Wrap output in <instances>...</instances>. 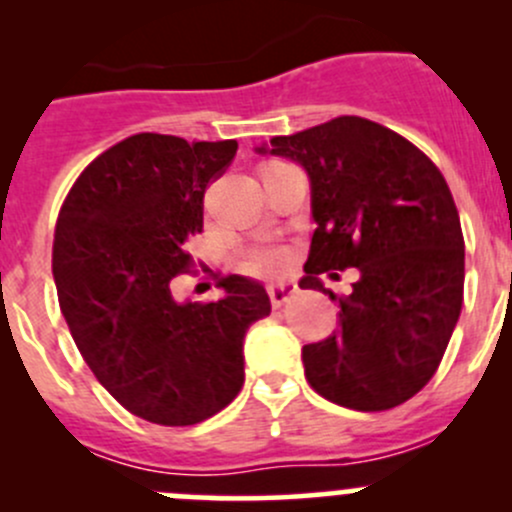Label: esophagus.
Returning <instances> with one entry per match:
<instances>
[{
  "mask_svg": "<svg viewBox=\"0 0 512 512\" xmlns=\"http://www.w3.org/2000/svg\"><path fill=\"white\" fill-rule=\"evenodd\" d=\"M267 294H270L272 307H282V304L289 302V299L297 294V285H294V282H272V285L267 287Z\"/></svg>",
  "mask_w": 512,
  "mask_h": 512,
  "instance_id": "34e87169",
  "label": "esophagus"
}]
</instances>
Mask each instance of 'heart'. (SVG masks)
Returning a JSON list of instances; mask_svg holds the SVG:
<instances>
[{
    "label": "heart",
    "mask_w": 512,
    "mask_h": 512,
    "mask_svg": "<svg viewBox=\"0 0 512 512\" xmlns=\"http://www.w3.org/2000/svg\"><path fill=\"white\" fill-rule=\"evenodd\" d=\"M287 252L282 247H260V250L250 252L245 260V270L252 275H277L285 270Z\"/></svg>",
    "instance_id": "b5f03b06"
}]
</instances>
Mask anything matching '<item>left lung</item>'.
I'll return each mask as SVG.
<instances>
[{
  "label": "left lung",
  "mask_w": 512,
  "mask_h": 512,
  "mask_svg": "<svg viewBox=\"0 0 512 512\" xmlns=\"http://www.w3.org/2000/svg\"><path fill=\"white\" fill-rule=\"evenodd\" d=\"M270 143L312 183L317 230L299 287L342 307L337 332L302 349L304 376L332 404L394 409L431 381L461 317L466 242L446 178L414 143L359 116ZM349 266L360 270L352 293L323 289L322 271Z\"/></svg>",
  "instance_id": "left-lung-1"
}]
</instances>
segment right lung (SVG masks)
I'll return each instance as SVG.
<instances>
[{
  "label": "right lung",
  "mask_w": 512,
  "mask_h": 512,
  "mask_svg": "<svg viewBox=\"0 0 512 512\" xmlns=\"http://www.w3.org/2000/svg\"><path fill=\"white\" fill-rule=\"evenodd\" d=\"M237 141L188 143L136 133L86 165L56 220L59 307L103 389L133 416L193 426L242 389V339L270 314L260 282L215 272V302H175L195 267L185 242L203 232V198Z\"/></svg>",
  "instance_id": "add662e5"
}]
</instances>
